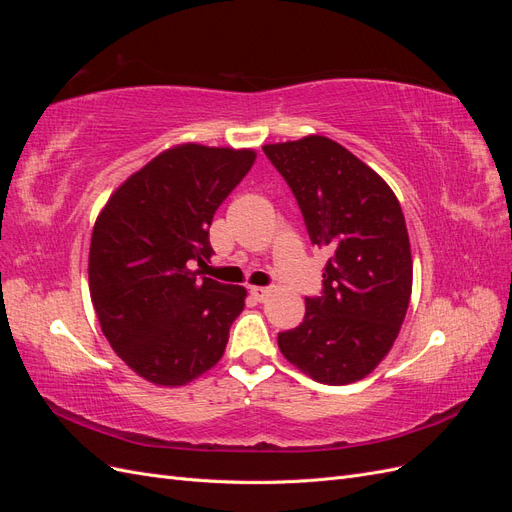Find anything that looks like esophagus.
<instances>
[{
	"label": "esophagus",
	"mask_w": 512,
	"mask_h": 512,
	"mask_svg": "<svg viewBox=\"0 0 512 512\" xmlns=\"http://www.w3.org/2000/svg\"><path fill=\"white\" fill-rule=\"evenodd\" d=\"M269 292H271L269 288H262V286H252L250 288V294L256 301H265L269 297Z\"/></svg>",
	"instance_id": "34e87169"
}]
</instances>
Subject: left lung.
Masks as SVG:
<instances>
[{"label": "left lung", "instance_id": "obj_1", "mask_svg": "<svg viewBox=\"0 0 512 512\" xmlns=\"http://www.w3.org/2000/svg\"><path fill=\"white\" fill-rule=\"evenodd\" d=\"M290 185L312 245L331 254L322 294L305 299L282 354L316 382L342 386L378 367L399 335L412 294L404 213L386 181L327 136L265 145Z\"/></svg>", "mask_w": 512, "mask_h": 512}]
</instances>
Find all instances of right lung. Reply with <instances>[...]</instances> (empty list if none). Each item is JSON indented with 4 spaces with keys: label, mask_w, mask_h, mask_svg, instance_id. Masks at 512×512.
Wrapping results in <instances>:
<instances>
[{
    "label": "right lung",
    "mask_w": 512,
    "mask_h": 512,
    "mask_svg": "<svg viewBox=\"0 0 512 512\" xmlns=\"http://www.w3.org/2000/svg\"><path fill=\"white\" fill-rule=\"evenodd\" d=\"M256 160L252 149L185 143L123 181L89 245V292L108 344L134 374L183 386L222 359L247 290L205 277L209 226Z\"/></svg>",
    "instance_id": "1"
}]
</instances>
